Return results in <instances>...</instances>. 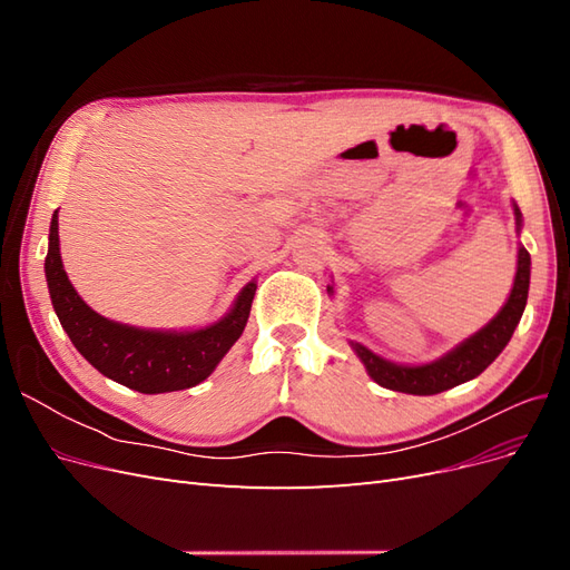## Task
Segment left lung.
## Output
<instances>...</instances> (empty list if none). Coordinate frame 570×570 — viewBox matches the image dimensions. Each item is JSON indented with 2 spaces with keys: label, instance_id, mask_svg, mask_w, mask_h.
Instances as JSON below:
<instances>
[{
  "label": "left lung",
  "instance_id": "obj_1",
  "mask_svg": "<svg viewBox=\"0 0 570 570\" xmlns=\"http://www.w3.org/2000/svg\"><path fill=\"white\" fill-rule=\"evenodd\" d=\"M515 220L521 226V212L519 206L513 209ZM528 287H530V254L525 247L519 249V271H515L513 289L504 304L502 312H499L482 331H478L473 337L461 342L454 352L433 361V364L425 366H396L390 361L375 356L364 344L352 342L354 352L358 358L364 361L368 375L377 385H383L394 392H406V394H438L450 387H456L471 377L480 375L485 371L492 361L502 352L515 325H519L523 308L528 302Z\"/></svg>",
  "mask_w": 570,
  "mask_h": 570
}]
</instances>
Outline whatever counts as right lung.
Returning a JSON list of instances; mask_svg holds the SVG:
<instances>
[{"instance_id": "right-lung-1", "label": "right lung", "mask_w": 570, "mask_h": 570, "mask_svg": "<svg viewBox=\"0 0 570 570\" xmlns=\"http://www.w3.org/2000/svg\"><path fill=\"white\" fill-rule=\"evenodd\" d=\"M45 275L51 304L76 350L101 375L142 394L176 392L206 381L243 335L256 292V283H247L226 318L193 333L140 331L114 323L95 314L68 281L59 252L57 212L51 216Z\"/></svg>"}]
</instances>
